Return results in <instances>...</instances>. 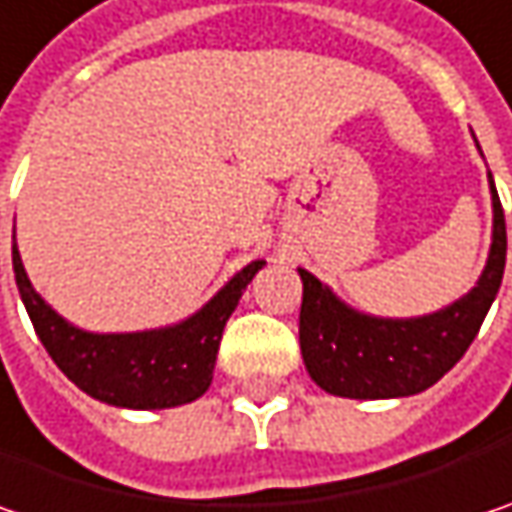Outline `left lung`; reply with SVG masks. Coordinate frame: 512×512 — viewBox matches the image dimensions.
<instances>
[{"label":"left lung","mask_w":512,"mask_h":512,"mask_svg":"<svg viewBox=\"0 0 512 512\" xmlns=\"http://www.w3.org/2000/svg\"><path fill=\"white\" fill-rule=\"evenodd\" d=\"M490 199L493 240L484 272L466 295L435 313L411 318L371 316L345 304L313 272L298 269L304 284L298 324L301 356L318 388L350 400H394L432 388L458 365L478 336L504 278L507 228L493 173Z\"/></svg>","instance_id":"8db88e82"}]
</instances>
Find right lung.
Returning <instances> with one entry per match:
<instances>
[{"mask_svg":"<svg viewBox=\"0 0 512 512\" xmlns=\"http://www.w3.org/2000/svg\"><path fill=\"white\" fill-rule=\"evenodd\" d=\"M11 257L19 298L54 365L83 394L106 406L136 411L185 406L208 391L226 321L237 310L246 286L266 266V260L246 263L214 292V298L176 324L136 333H92L66 321L31 286L16 237Z\"/></svg>","mask_w":512,"mask_h":512,"instance_id":"1","label":"right lung"}]
</instances>
